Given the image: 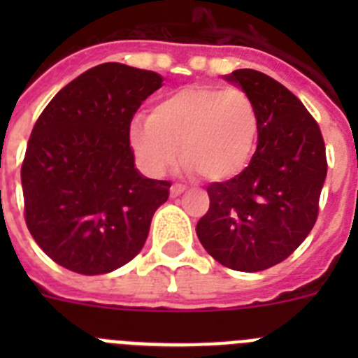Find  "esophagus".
<instances>
[{
    "mask_svg": "<svg viewBox=\"0 0 358 358\" xmlns=\"http://www.w3.org/2000/svg\"><path fill=\"white\" fill-rule=\"evenodd\" d=\"M185 192V186L181 185H173L172 188H170V197H179V195Z\"/></svg>",
    "mask_w": 358,
    "mask_h": 358,
    "instance_id": "esophagus-1",
    "label": "esophagus"
}]
</instances>
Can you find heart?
I'll list each match as a JSON object with an SVG mask.
<instances>
[{
    "instance_id": "obj_1",
    "label": "heart",
    "mask_w": 358,
    "mask_h": 358,
    "mask_svg": "<svg viewBox=\"0 0 358 358\" xmlns=\"http://www.w3.org/2000/svg\"><path fill=\"white\" fill-rule=\"evenodd\" d=\"M258 129V109L242 90L188 85L159 100L148 120H134L129 143L150 176H163L181 152L188 172L226 182L251 163Z\"/></svg>"
}]
</instances>
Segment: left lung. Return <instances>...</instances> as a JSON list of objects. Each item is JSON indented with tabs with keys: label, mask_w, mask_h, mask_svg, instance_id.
<instances>
[{
	"label": "left lung",
	"mask_w": 358,
	"mask_h": 358,
	"mask_svg": "<svg viewBox=\"0 0 358 358\" xmlns=\"http://www.w3.org/2000/svg\"><path fill=\"white\" fill-rule=\"evenodd\" d=\"M258 109V147L238 177L208 186L197 236L224 267L258 273L289 258L317 220L327 179L321 131L285 85L256 69L224 75Z\"/></svg>",
	"instance_id": "8db88e82"
}]
</instances>
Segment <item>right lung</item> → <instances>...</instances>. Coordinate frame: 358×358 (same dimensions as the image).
Masks as SVG:
<instances>
[{
    "label": "right lung",
    "instance_id": "right-lung-1",
    "mask_svg": "<svg viewBox=\"0 0 358 358\" xmlns=\"http://www.w3.org/2000/svg\"><path fill=\"white\" fill-rule=\"evenodd\" d=\"M163 77L106 62L64 85L34 125L21 166L24 220L55 264L113 273L143 248L169 181L148 179L129 143L132 116Z\"/></svg>",
    "mask_w": 358,
    "mask_h": 358
}]
</instances>
